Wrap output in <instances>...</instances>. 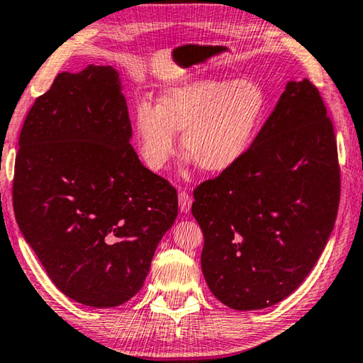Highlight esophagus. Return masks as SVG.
Returning <instances> with one entry per match:
<instances>
[{
    "label": "esophagus",
    "instance_id": "34e87169",
    "mask_svg": "<svg viewBox=\"0 0 363 363\" xmlns=\"http://www.w3.org/2000/svg\"><path fill=\"white\" fill-rule=\"evenodd\" d=\"M191 206H192V197L186 191H181L179 192V210L182 213H187L189 210H191Z\"/></svg>",
    "mask_w": 363,
    "mask_h": 363
}]
</instances>
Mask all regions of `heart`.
Instances as JSON below:
<instances>
[{
  "mask_svg": "<svg viewBox=\"0 0 363 363\" xmlns=\"http://www.w3.org/2000/svg\"><path fill=\"white\" fill-rule=\"evenodd\" d=\"M267 114V95L252 79H200L164 89L157 106L147 101L134 109V135L140 160L161 171L182 148L208 174H220L244 158Z\"/></svg>",
  "mask_w": 363,
  "mask_h": 363,
  "instance_id": "1",
  "label": "heart"
}]
</instances>
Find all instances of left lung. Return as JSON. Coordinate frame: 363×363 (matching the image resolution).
Returning <instances> with one entry per match:
<instances>
[{"mask_svg":"<svg viewBox=\"0 0 363 363\" xmlns=\"http://www.w3.org/2000/svg\"><path fill=\"white\" fill-rule=\"evenodd\" d=\"M335 129L308 79L289 80L249 152L194 191L202 272L234 310L272 307L312 272L335 228Z\"/></svg>","mask_w":363,"mask_h":363,"instance_id":"obj_1","label":"left lung"}]
</instances>
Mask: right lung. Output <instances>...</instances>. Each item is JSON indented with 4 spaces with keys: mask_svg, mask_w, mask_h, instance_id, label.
Segmentation results:
<instances>
[{
    "mask_svg": "<svg viewBox=\"0 0 363 363\" xmlns=\"http://www.w3.org/2000/svg\"><path fill=\"white\" fill-rule=\"evenodd\" d=\"M119 72L57 74L28 111L13 202L26 242L62 294L118 307L142 289L177 216L176 189L140 163Z\"/></svg>",
    "mask_w": 363,
    "mask_h": 363,
    "instance_id": "obj_1",
    "label": "right lung"
}]
</instances>
